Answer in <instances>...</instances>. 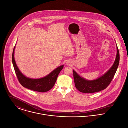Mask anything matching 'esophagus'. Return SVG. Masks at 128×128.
Here are the masks:
<instances>
[{
    "label": "esophagus",
    "instance_id": "esophagus-1",
    "mask_svg": "<svg viewBox=\"0 0 128 128\" xmlns=\"http://www.w3.org/2000/svg\"><path fill=\"white\" fill-rule=\"evenodd\" d=\"M66 64H67L68 65H70V64H70V62H66Z\"/></svg>",
    "mask_w": 128,
    "mask_h": 128
}]
</instances>
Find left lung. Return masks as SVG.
Segmentation results:
<instances>
[{"label": "left lung", "mask_w": 128, "mask_h": 128, "mask_svg": "<svg viewBox=\"0 0 128 128\" xmlns=\"http://www.w3.org/2000/svg\"><path fill=\"white\" fill-rule=\"evenodd\" d=\"M116 46L117 53L113 65L103 76H100L97 79L93 80H86L73 70L75 86L79 91L85 93L97 92L105 89L109 85L116 74L120 62V54L116 44Z\"/></svg>", "instance_id": "8db88e82"}]
</instances>
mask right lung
Segmentation results:
<instances>
[{
    "instance_id": "obj_1",
    "label": "right lung",
    "mask_w": 128,
    "mask_h": 128,
    "mask_svg": "<svg viewBox=\"0 0 128 128\" xmlns=\"http://www.w3.org/2000/svg\"><path fill=\"white\" fill-rule=\"evenodd\" d=\"M14 49L15 46L14 47L12 52V62L18 79L20 84L23 87L27 89L40 92H45L52 89L56 83L59 73L63 68L64 65L58 67L43 78L40 79H31L28 78L20 72L16 64L14 58Z\"/></svg>"
}]
</instances>
